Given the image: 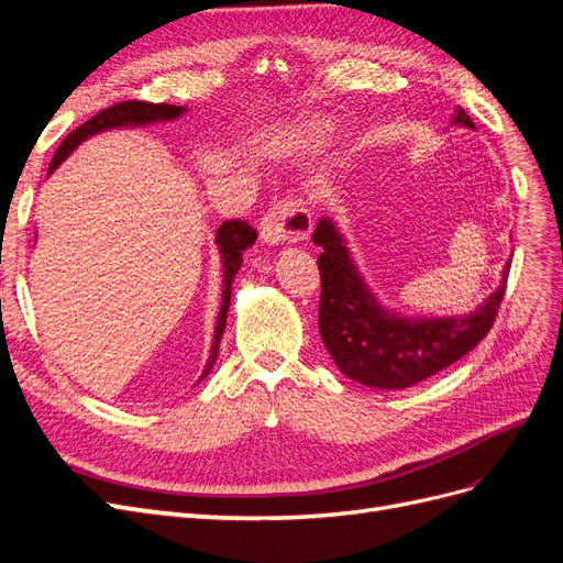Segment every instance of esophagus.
Here are the masks:
<instances>
[{"mask_svg": "<svg viewBox=\"0 0 563 563\" xmlns=\"http://www.w3.org/2000/svg\"><path fill=\"white\" fill-rule=\"evenodd\" d=\"M312 230V216L300 199H282L261 220V236L279 246L284 242H300Z\"/></svg>", "mask_w": 563, "mask_h": 563, "instance_id": "obj_1", "label": "esophagus"}]
</instances>
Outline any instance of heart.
I'll use <instances>...</instances> for the list:
<instances>
[{"instance_id":"heart-1","label":"heart","mask_w":563,"mask_h":563,"mask_svg":"<svg viewBox=\"0 0 563 563\" xmlns=\"http://www.w3.org/2000/svg\"><path fill=\"white\" fill-rule=\"evenodd\" d=\"M321 139V131H314V141H319Z\"/></svg>"}]
</instances>
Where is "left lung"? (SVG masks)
I'll use <instances>...</instances> for the list:
<instances>
[{
  "instance_id": "left-lung-1",
  "label": "left lung",
  "mask_w": 563,
  "mask_h": 563,
  "mask_svg": "<svg viewBox=\"0 0 563 563\" xmlns=\"http://www.w3.org/2000/svg\"><path fill=\"white\" fill-rule=\"evenodd\" d=\"M451 124L474 129L457 108ZM321 246L319 333L335 366L366 387L404 389L455 364L482 343L505 296L503 282L479 308L453 317H401L385 310L354 265L345 236L333 218H321L312 234Z\"/></svg>"
}]
</instances>
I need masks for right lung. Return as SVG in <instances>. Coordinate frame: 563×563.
<instances>
[{
    "label": "right lung",
    "instance_id": "right-lung-1",
    "mask_svg": "<svg viewBox=\"0 0 563 563\" xmlns=\"http://www.w3.org/2000/svg\"><path fill=\"white\" fill-rule=\"evenodd\" d=\"M185 108L180 106H166V103H143V100H126V103H117L108 110H100L96 117H91L89 122H84L77 126L67 139L58 145L54 159L48 164V174H54L56 168L73 155L77 145H81L91 135L100 131H110V129H126V126H147L155 122H174ZM258 240V232H255L251 225H246L244 220H225L223 225L216 232V244L220 251V263H223V302H220V312L216 319V331H213V345L207 368L201 371L199 380H203L211 373L216 360H218V347H220V338H223L225 323H228V310H230V296H232V282L236 277V272L242 267V253ZM197 380V383H199Z\"/></svg>",
    "mask_w": 563,
    "mask_h": 563
}]
</instances>
